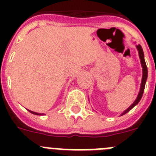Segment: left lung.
<instances>
[{
  "label": "left lung",
  "instance_id": "left-lung-1",
  "mask_svg": "<svg viewBox=\"0 0 156 156\" xmlns=\"http://www.w3.org/2000/svg\"><path fill=\"white\" fill-rule=\"evenodd\" d=\"M136 48H137V51H138L139 58H140V64H141V67H142V79H141V83H140V90H139V93L138 94H137V98H136V100L133 101V104L129 106L127 109H126L123 112L121 113V115L126 114V112L130 111V110H131L135 105H137L138 104L140 100L141 99V97H142L143 93H144V87H145V83L146 81H147V78H148V69H147V66H146L145 61H144V52H143V49L140 44L136 45Z\"/></svg>",
  "mask_w": 156,
  "mask_h": 156
}]
</instances>
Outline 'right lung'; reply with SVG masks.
<instances>
[{
  "label": "right lung",
  "instance_id": "obj_1",
  "mask_svg": "<svg viewBox=\"0 0 156 156\" xmlns=\"http://www.w3.org/2000/svg\"><path fill=\"white\" fill-rule=\"evenodd\" d=\"M30 112H31L32 114H34V115H45L44 113H39V112H33V111H30V110H28Z\"/></svg>",
  "mask_w": 156,
  "mask_h": 156
}]
</instances>
